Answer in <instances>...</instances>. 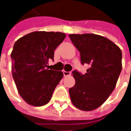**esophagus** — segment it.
Masks as SVG:
<instances>
[{"label":"esophagus","instance_id":"1","mask_svg":"<svg viewBox=\"0 0 131 131\" xmlns=\"http://www.w3.org/2000/svg\"><path fill=\"white\" fill-rule=\"evenodd\" d=\"M63 74H64V76L67 77V76L70 75V74H71V72H67V71H63Z\"/></svg>","mask_w":131,"mask_h":131}]
</instances>
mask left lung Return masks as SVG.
<instances>
[{"label": "left lung", "mask_w": 131, "mask_h": 131, "mask_svg": "<svg viewBox=\"0 0 131 131\" xmlns=\"http://www.w3.org/2000/svg\"><path fill=\"white\" fill-rule=\"evenodd\" d=\"M69 37L80 53L81 63L90 65L85 74L72 72L75 84L69 89L71 101L80 110H94L115 89L122 70V51L110 40L99 35Z\"/></svg>", "instance_id": "obj_1"}]
</instances>
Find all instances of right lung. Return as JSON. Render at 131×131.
Segmentation results:
<instances>
[{
	"label": "right lung",
	"instance_id": "add662e5",
	"mask_svg": "<svg viewBox=\"0 0 131 131\" xmlns=\"http://www.w3.org/2000/svg\"><path fill=\"white\" fill-rule=\"evenodd\" d=\"M65 33L35 31L17 40L11 53L12 76L21 97L28 104L41 106L51 100L62 79L61 71L46 68L53 59L54 50L62 43Z\"/></svg>",
	"mask_w": 131,
	"mask_h": 131
}]
</instances>
